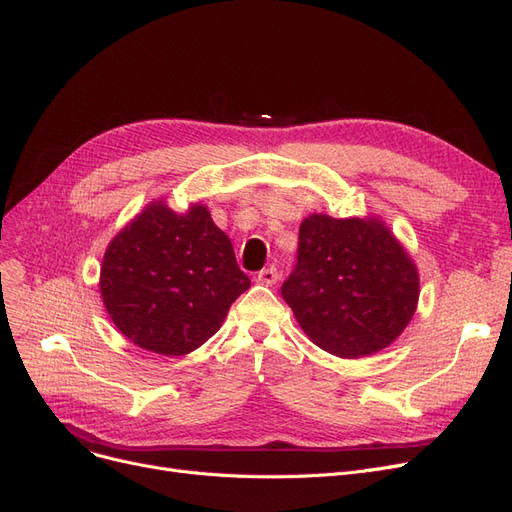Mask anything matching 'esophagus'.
Listing matches in <instances>:
<instances>
[{
  "label": "esophagus",
  "instance_id": "1",
  "mask_svg": "<svg viewBox=\"0 0 512 512\" xmlns=\"http://www.w3.org/2000/svg\"><path fill=\"white\" fill-rule=\"evenodd\" d=\"M278 278H280V274H278V270H276L274 266L263 268V270L257 274V282H259V285H266V287L276 285Z\"/></svg>",
  "mask_w": 512,
  "mask_h": 512
}]
</instances>
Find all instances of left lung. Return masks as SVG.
<instances>
[{
	"label": "left lung",
	"instance_id": "8db88e82",
	"mask_svg": "<svg viewBox=\"0 0 512 512\" xmlns=\"http://www.w3.org/2000/svg\"><path fill=\"white\" fill-rule=\"evenodd\" d=\"M280 293L316 346L354 358L401 335L420 282L384 223L310 215L299 225L297 263Z\"/></svg>",
	"mask_w": 512,
	"mask_h": 512
}]
</instances>
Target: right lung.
<instances>
[{"label":"right lung","mask_w":512,"mask_h":512,"mask_svg":"<svg viewBox=\"0 0 512 512\" xmlns=\"http://www.w3.org/2000/svg\"><path fill=\"white\" fill-rule=\"evenodd\" d=\"M249 287L230 238L200 204L187 215L149 204L111 240L101 268L113 323L130 342L164 356L200 348Z\"/></svg>","instance_id":"right-lung-1"}]
</instances>
